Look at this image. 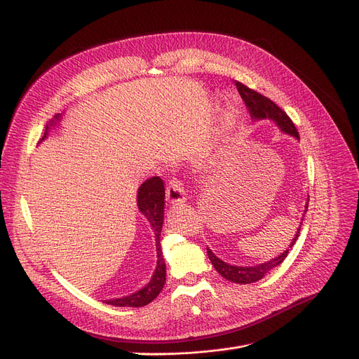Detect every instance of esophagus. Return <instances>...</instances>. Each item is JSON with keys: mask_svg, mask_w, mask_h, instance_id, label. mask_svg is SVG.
<instances>
[{"mask_svg": "<svg viewBox=\"0 0 359 359\" xmlns=\"http://www.w3.org/2000/svg\"><path fill=\"white\" fill-rule=\"evenodd\" d=\"M166 200L170 205H184L185 200H187V194H185L184 190V184L174 178L166 189Z\"/></svg>", "mask_w": 359, "mask_h": 359, "instance_id": "esophagus-1", "label": "esophagus"}]
</instances>
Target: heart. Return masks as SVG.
Masks as SVG:
<instances>
[{
    "label": "heart",
    "mask_w": 359,
    "mask_h": 359,
    "mask_svg": "<svg viewBox=\"0 0 359 359\" xmlns=\"http://www.w3.org/2000/svg\"><path fill=\"white\" fill-rule=\"evenodd\" d=\"M237 121V110L236 109H229L225 114V128H228V130H231V128L234 126Z\"/></svg>",
    "instance_id": "b5f03b06"
}]
</instances>
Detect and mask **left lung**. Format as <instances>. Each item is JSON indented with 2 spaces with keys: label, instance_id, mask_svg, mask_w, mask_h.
Masks as SVG:
<instances>
[{
  "label": "left lung",
  "instance_id": "left-lung-1",
  "mask_svg": "<svg viewBox=\"0 0 359 359\" xmlns=\"http://www.w3.org/2000/svg\"><path fill=\"white\" fill-rule=\"evenodd\" d=\"M236 87H237L238 93L243 98V102H245L246 107L249 109V113H250V116H252L253 121H262V119L272 121L280 128L281 133L292 135L296 140H299V133L296 130L294 123L290 121L287 114H285L274 102H271L268 97L248 88L246 85H243L240 82H236ZM306 210H308V202L305 205L304 217H305ZM300 226H302V222H300L297 231H296L294 237L292 238V243H290V246L287 249H285L283 253H280L278 256L272 257L271 261H266V262H262V264H257V265H253V266H238V265L228 264V262H224L222 259H219V257L215 255L209 248H208V256H209V259H210L213 268L217 269L219 274L224 278H226L228 281L237 283V284H250V283H255V281H259L261 278H264L268 274L271 269H274L276 266H278L285 259V256H287L290 248H293V245L299 237Z\"/></svg>",
  "mask_w": 359,
  "mask_h": 359
}]
</instances>
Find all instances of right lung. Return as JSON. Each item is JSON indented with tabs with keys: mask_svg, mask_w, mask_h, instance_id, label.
<instances>
[{
	"mask_svg": "<svg viewBox=\"0 0 359 359\" xmlns=\"http://www.w3.org/2000/svg\"><path fill=\"white\" fill-rule=\"evenodd\" d=\"M62 118L63 116L59 113L55 114L54 119L50 121V123H47L44 137L41 138V141H44L47 138L51 128L59 125ZM137 206H138V210L144 215L146 219L149 221L154 233L156 253H157L156 269L153 272L151 280L144 285V287L123 297L104 300L107 305L130 306V308L146 306L150 302H153V300L157 297V294L162 292L166 281V265L163 261L162 248H161V233H162L163 217H165V187H163V181L159 177H151L140 185L137 191Z\"/></svg>",
	"mask_w": 359,
	"mask_h": 359,
	"instance_id": "obj_1",
	"label": "right lung"
}]
</instances>
